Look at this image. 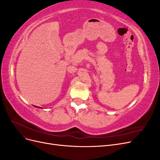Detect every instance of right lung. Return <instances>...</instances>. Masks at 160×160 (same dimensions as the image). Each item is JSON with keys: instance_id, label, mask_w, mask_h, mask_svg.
<instances>
[{"instance_id": "1", "label": "right lung", "mask_w": 160, "mask_h": 160, "mask_svg": "<svg viewBox=\"0 0 160 160\" xmlns=\"http://www.w3.org/2000/svg\"><path fill=\"white\" fill-rule=\"evenodd\" d=\"M35 107H36V108H39V107H37V106H35Z\"/></svg>"}]
</instances>
